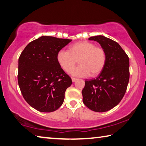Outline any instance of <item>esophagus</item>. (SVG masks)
Returning <instances> with one entry per match:
<instances>
[{"instance_id": "obj_1", "label": "esophagus", "mask_w": 146, "mask_h": 146, "mask_svg": "<svg viewBox=\"0 0 146 146\" xmlns=\"http://www.w3.org/2000/svg\"><path fill=\"white\" fill-rule=\"evenodd\" d=\"M78 79L77 78H72V82H75V81L77 80Z\"/></svg>"}]
</instances>
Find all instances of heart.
Returning <instances> with one entry per match:
<instances>
[{
  "mask_svg": "<svg viewBox=\"0 0 146 146\" xmlns=\"http://www.w3.org/2000/svg\"><path fill=\"white\" fill-rule=\"evenodd\" d=\"M56 60L67 73L70 72L78 60L80 65L72 71V74L94 77L103 70L106 62V53L103 48L96 47L93 43L81 41L70 45L68 50H60Z\"/></svg>",
  "mask_w": 146,
  "mask_h": 146,
  "instance_id": "b5f03b06",
  "label": "heart"
}]
</instances>
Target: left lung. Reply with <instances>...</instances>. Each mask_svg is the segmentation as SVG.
Returning a JSON list of instances; mask_svg holds the SVG:
<instances>
[{
	"label": "left lung",
	"instance_id": "left-lung-1",
	"mask_svg": "<svg viewBox=\"0 0 146 146\" xmlns=\"http://www.w3.org/2000/svg\"><path fill=\"white\" fill-rule=\"evenodd\" d=\"M106 53L103 70L96 78L85 80L83 102L91 110L104 112L117 106L126 93L129 80V58L118 43L102 35L92 36Z\"/></svg>",
	"mask_w": 146,
	"mask_h": 146
}]
</instances>
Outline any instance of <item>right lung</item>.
<instances>
[{"mask_svg":"<svg viewBox=\"0 0 146 146\" xmlns=\"http://www.w3.org/2000/svg\"><path fill=\"white\" fill-rule=\"evenodd\" d=\"M72 40L42 36L30 42L19 59L18 83L23 97L40 112L62 105L72 80L56 60L58 52Z\"/></svg>","mask_w":146,"mask_h":146,"instance_id":"right-lung-1","label":"right lung"}]
</instances>
